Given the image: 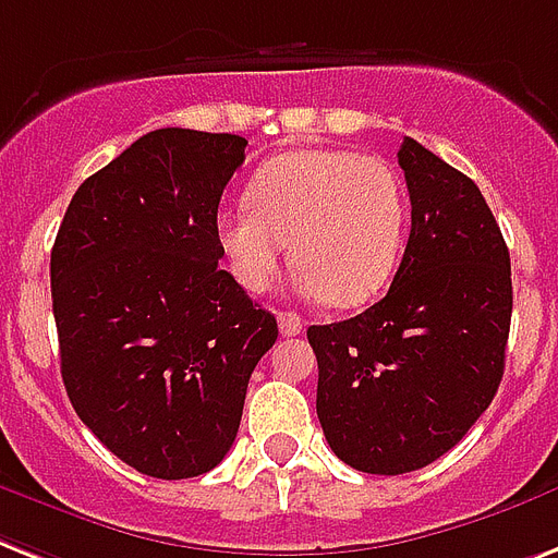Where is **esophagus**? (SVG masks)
Listing matches in <instances>:
<instances>
[{
  "label": "esophagus",
  "mask_w": 558,
  "mask_h": 558,
  "mask_svg": "<svg viewBox=\"0 0 558 558\" xmlns=\"http://www.w3.org/2000/svg\"><path fill=\"white\" fill-rule=\"evenodd\" d=\"M279 331H282L284 337H296V333H302V316L291 314V311H282V314H279Z\"/></svg>",
  "instance_id": "34e87169"
}]
</instances>
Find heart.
Segmentation results:
<instances>
[{
  "label": "heart",
  "instance_id": "obj_1",
  "mask_svg": "<svg viewBox=\"0 0 558 558\" xmlns=\"http://www.w3.org/2000/svg\"><path fill=\"white\" fill-rule=\"evenodd\" d=\"M405 221L409 195L389 160L300 149L256 169L247 204L216 216V242L244 291L262 293L274 282L288 242L296 291L354 307L389 284Z\"/></svg>",
  "mask_w": 558,
  "mask_h": 558
}]
</instances>
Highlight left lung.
Wrapping results in <instances>:
<instances>
[{
    "instance_id": "obj_1",
    "label": "left lung",
    "mask_w": 558,
    "mask_h": 558,
    "mask_svg": "<svg viewBox=\"0 0 558 558\" xmlns=\"http://www.w3.org/2000/svg\"><path fill=\"white\" fill-rule=\"evenodd\" d=\"M398 163L412 233L389 293L307 328L325 440L372 475L423 470L487 412L512 316L510 251L475 181L412 137Z\"/></svg>"
}]
</instances>
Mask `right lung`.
I'll return each instance as SVG.
<instances>
[{
    "instance_id": "add662e5",
    "label": "right lung",
    "mask_w": 558,
    "mask_h": 558,
    "mask_svg": "<svg viewBox=\"0 0 558 558\" xmlns=\"http://www.w3.org/2000/svg\"><path fill=\"white\" fill-rule=\"evenodd\" d=\"M247 141L155 129L71 198L51 251L60 372L80 421L132 470L225 461L276 316L218 267V202Z\"/></svg>"
}]
</instances>
